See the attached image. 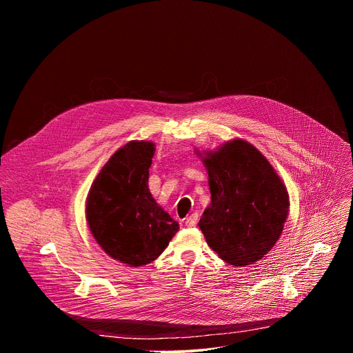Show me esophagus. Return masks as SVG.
<instances>
[{"label": "esophagus", "instance_id": "34e87169", "mask_svg": "<svg viewBox=\"0 0 353 353\" xmlns=\"http://www.w3.org/2000/svg\"><path fill=\"white\" fill-rule=\"evenodd\" d=\"M196 221H198V214H192V215H190V216L185 219V226H187V228H192V226H195Z\"/></svg>", "mask_w": 353, "mask_h": 353}]
</instances>
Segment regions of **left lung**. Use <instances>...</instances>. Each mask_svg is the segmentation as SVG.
<instances>
[{
	"label": "left lung",
	"mask_w": 353,
	"mask_h": 353,
	"mask_svg": "<svg viewBox=\"0 0 353 353\" xmlns=\"http://www.w3.org/2000/svg\"><path fill=\"white\" fill-rule=\"evenodd\" d=\"M204 155L211 204L198 226L223 261L234 267L254 264L282 234L288 190L265 157L244 139Z\"/></svg>",
	"instance_id": "1"
}]
</instances>
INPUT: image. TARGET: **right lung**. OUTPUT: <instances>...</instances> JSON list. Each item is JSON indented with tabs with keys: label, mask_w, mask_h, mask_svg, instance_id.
<instances>
[{
	"label": "right lung",
	"mask_w": 353,
	"mask_h": 353,
	"mask_svg": "<svg viewBox=\"0 0 353 353\" xmlns=\"http://www.w3.org/2000/svg\"><path fill=\"white\" fill-rule=\"evenodd\" d=\"M155 143L130 141L96 176L86 198V221L97 244L130 267L155 261L179 230L148 188Z\"/></svg>",
	"instance_id": "obj_1"
}]
</instances>
